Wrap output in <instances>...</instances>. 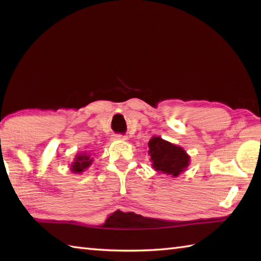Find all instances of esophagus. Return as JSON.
<instances>
[{
	"instance_id": "esophagus-1",
	"label": "esophagus",
	"mask_w": 261,
	"mask_h": 261,
	"mask_svg": "<svg viewBox=\"0 0 261 261\" xmlns=\"http://www.w3.org/2000/svg\"><path fill=\"white\" fill-rule=\"evenodd\" d=\"M114 139H118V140H126V137L125 136H122V135H118L114 137Z\"/></svg>"
}]
</instances>
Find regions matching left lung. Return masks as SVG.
Wrapping results in <instances>:
<instances>
[{
  "label": "left lung",
  "mask_w": 261,
  "mask_h": 261,
  "mask_svg": "<svg viewBox=\"0 0 261 261\" xmlns=\"http://www.w3.org/2000/svg\"><path fill=\"white\" fill-rule=\"evenodd\" d=\"M148 147L152 167L158 173L178 177L190 166V154L181 147L164 140L162 137H152Z\"/></svg>",
  "instance_id": "obj_1"
}]
</instances>
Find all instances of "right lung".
<instances>
[{"mask_svg": "<svg viewBox=\"0 0 261 261\" xmlns=\"http://www.w3.org/2000/svg\"><path fill=\"white\" fill-rule=\"evenodd\" d=\"M93 162L92 153L87 152V150L77 153L74 158V162L70 165V171L74 174H81L90 167Z\"/></svg>", "mask_w": 261, "mask_h": 261, "instance_id": "right-lung-1", "label": "right lung"}]
</instances>
